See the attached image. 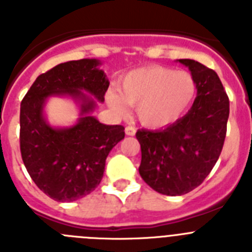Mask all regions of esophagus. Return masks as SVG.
Wrapping results in <instances>:
<instances>
[{"label":"esophagus","instance_id":"obj_1","mask_svg":"<svg viewBox=\"0 0 252 252\" xmlns=\"http://www.w3.org/2000/svg\"><path fill=\"white\" fill-rule=\"evenodd\" d=\"M125 132H126V135H128V136H133V135L136 133V128L133 127V126H126V127H125Z\"/></svg>","mask_w":252,"mask_h":252}]
</instances>
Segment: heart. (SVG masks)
I'll return each instance as SVG.
<instances>
[{
    "label": "heart",
    "instance_id": "1",
    "mask_svg": "<svg viewBox=\"0 0 252 252\" xmlns=\"http://www.w3.org/2000/svg\"><path fill=\"white\" fill-rule=\"evenodd\" d=\"M119 92L107 93V103L117 113L126 112V104L136 106L144 126L165 127L178 121L192 104L197 83L186 70L149 66L131 70L122 78Z\"/></svg>",
    "mask_w": 252,
    "mask_h": 252
}]
</instances>
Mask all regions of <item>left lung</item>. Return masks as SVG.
<instances>
[{"label": "left lung", "instance_id": "obj_1", "mask_svg": "<svg viewBox=\"0 0 252 252\" xmlns=\"http://www.w3.org/2000/svg\"><path fill=\"white\" fill-rule=\"evenodd\" d=\"M197 83V97L184 117L164 130H139V173L148 186L165 195L189 193L217 162L227 131L230 101L217 73L192 59H179Z\"/></svg>", "mask_w": 252, "mask_h": 252}]
</instances>
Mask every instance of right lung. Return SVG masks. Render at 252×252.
Here are the masks:
<instances>
[{"mask_svg":"<svg viewBox=\"0 0 252 252\" xmlns=\"http://www.w3.org/2000/svg\"><path fill=\"white\" fill-rule=\"evenodd\" d=\"M99 64L97 59L59 64L40 74L21 102L22 161L40 190L54 201L73 202L93 192L101 183L108 154L125 137L124 126L101 124L91 116L95 100L103 102L110 86ZM51 95H69L80 103L77 124L58 129L46 122L43 106Z\"/></svg>","mask_w":252,"mask_h":252,"instance_id":"add662e5","label":"right lung"}]
</instances>
